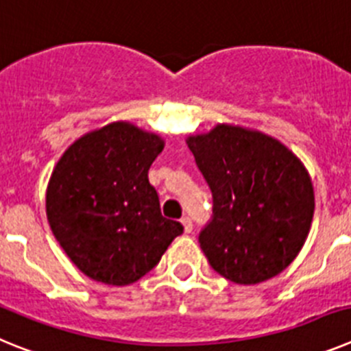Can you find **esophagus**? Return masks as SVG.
<instances>
[{
    "label": "esophagus",
    "mask_w": 351,
    "mask_h": 351,
    "mask_svg": "<svg viewBox=\"0 0 351 351\" xmlns=\"http://www.w3.org/2000/svg\"><path fill=\"white\" fill-rule=\"evenodd\" d=\"M181 223H182V226H184V232H186V234H190V232L193 230V223H191L190 216H182Z\"/></svg>",
    "instance_id": "esophagus-1"
}]
</instances>
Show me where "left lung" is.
I'll return each instance as SVG.
<instances>
[{"instance_id":"8db88e82","label":"left lung","mask_w":351,"mask_h":351,"mask_svg":"<svg viewBox=\"0 0 351 351\" xmlns=\"http://www.w3.org/2000/svg\"><path fill=\"white\" fill-rule=\"evenodd\" d=\"M213 193V218L198 235L210 267L239 285H255L290 265L315 213L308 170L280 141L218 125L188 137Z\"/></svg>"}]
</instances>
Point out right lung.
<instances>
[{
  "instance_id": "add662e5",
  "label": "right lung",
  "mask_w": 351,
  "mask_h": 351,
  "mask_svg": "<svg viewBox=\"0 0 351 351\" xmlns=\"http://www.w3.org/2000/svg\"><path fill=\"white\" fill-rule=\"evenodd\" d=\"M165 142L119 121L64 151L47 186V219L68 258L105 285L135 283L156 267L182 225L161 216L149 167Z\"/></svg>"
}]
</instances>
